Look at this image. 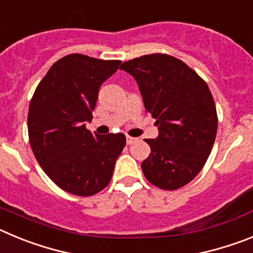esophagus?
Wrapping results in <instances>:
<instances>
[{"mask_svg": "<svg viewBox=\"0 0 253 253\" xmlns=\"http://www.w3.org/2000/svg\"><path fill=\"white\" fill-rule=\"evenodd\" d=\"M135 140H137V138H133V137H126V143H128V144H133V143L135 142Z\"/></svg>", "mask_w": 253, "mask_h": 253, "instance_id": "1", "label": "esophagus"}]
</instances>
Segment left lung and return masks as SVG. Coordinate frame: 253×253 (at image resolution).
I'll return each instance as SVG.
<instances>
[{
	"label": "left lung",
	"mask_w": 253,
	"mask_h": 253,
	"mask_svg": "<svg viewBox=\"0 0 253 253\" xmlns=\"http://www.w3.org/2000/svg\"><path fill=\"white\" fill-rule=\"evenodd\" d=\"M120 69L135 78L158 126V137L146 139L151 154L142 162L143 173L160 189L185 186L202 171L215 140L218 118L209 87L182 60L167 54L143 55Z\"/></svg>",
	"instance_id": "1"
}]
</instances>
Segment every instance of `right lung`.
<instances>
[{
	"instance_id": "1",
	"label": "right lung",
	"mask_w": 253,
	"mask_h": 253,
	"mask_svg": "<svg viewBox=\"0 0 253 253\" xmlns=\"http://www.w3.org/2000/svg\"><path fill=\"white\" fill-rule=\"evenodd\" d=\"M120 60L69 54L57 60L30 101L28 130L37 161L55 185L77 196H91L109 185L125 146V135L92 134L100 86Z\"/></svg>"
}]
</instances>
